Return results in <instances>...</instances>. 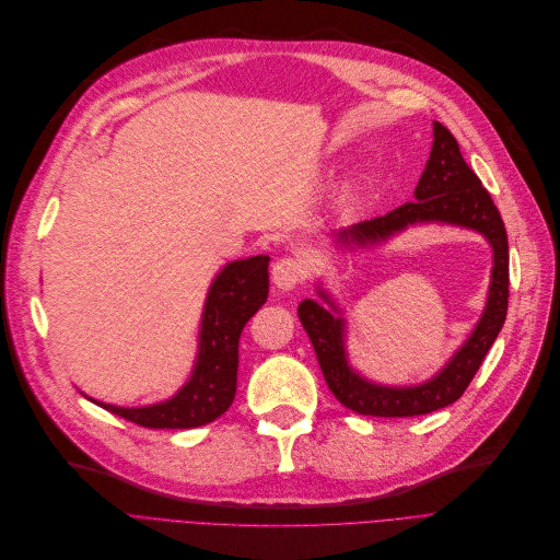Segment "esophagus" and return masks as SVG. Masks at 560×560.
I'll use <instances>...</instances> for the list:
<instances>
[{"instance_id": "1", "label": "esophagus", "mask_w": 560, "mask_h": 560, "mask_svg": "<svg viewBox=\"0 0 560 560\" xmlns=\"http://www.w3.org/2000/svg\"><path fill=\"white\" fill-rule=\"evenodd\" d=\"M305 273H307V271H305V261L299 259V257H294V255L280 257V259L273 264V271H271L273 282L278 284V289H284V291L294 289L299 282H303Z\"/></svg>"}]
</instances>
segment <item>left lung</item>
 Instances as JSON below:
<instances>
[{"mask_svg": "<svg viewBox=\"0 0 560 560\" xmlns=\"http://www.w3.org/2000/svg\"><path fill=\"white\" fill-rule=\"evenodd\" d=\"M433 137L431 159L415 189L417 200L387 211L385 217L341 230L337 238L341 244L358 246L378 244L408 225L429 221L481 232L494 250L488 305L469 339L433 381L417 387H383L364 381L349 366L343 351V318L332 314L337 307L324 291L318 294L332 312L314 301H303L299 318L314 346L324 378L337 401L358 415L417 417L456 404L486 360L509 312V236L499 209L481 179L467 166L454 135L442 122H433Z\"/></svg>", "mask_w": 560, "mask_h": 560, "instance_id": "8db88e82", "label": "left lung"}]
</instances>
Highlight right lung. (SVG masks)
Instances as JSON below:
<instances>
[{
    "label": "right lung",
    "instance_id": "1",
    "mask_svg": "<svg viewBox=\"0 0 560 560\" xmlns=\"http://www.w3.org/2000/svg\"><path fill=\"white\" fill-rule=\"evenodd\" d=\"M269 296V257L228 264L209 289L202 312L200 351L191 381L166 404L116 408L97 404L143 429H196L219 419L234 401L238 337Z\"/></svg>",
    "mask_w": 560,
    "mask_h": 560
}]
</instances>
